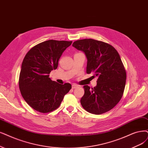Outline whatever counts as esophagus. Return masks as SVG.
I'll use <instances>...</instances> for the list:
<instances>
[{
  "label": "esophagus",
  "instance_id": "obj_1",
  "mask_svg": "<svg viewBox=\"0 0 148 148\" xmlns=\"http://www.w3.org/2000/svg\"><path fill=\"white\" fill-rule=\"evenodd\" d=\"M79 86L77 85H76V84H73L72 85V88H73V89H75V88H77Z\"/></svg>",
  "mask_w": 148,
  "mask_h": 148
}]
</instances>
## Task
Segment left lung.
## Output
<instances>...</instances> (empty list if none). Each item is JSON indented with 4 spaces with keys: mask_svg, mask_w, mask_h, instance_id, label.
Returning <instances> with one entry per match:
<instances>
[{
    "mask_svg": "<svg viewBox=\"0 0 148 148\" xmlns=\"http://www.w3.org/2000/svg\"><path fill=\"white\" fill-rule=\"evenodd\" d=\"M73 46L85 52L86 73L97 77V85H84L80 103L89 113L101 114L116 106L123 95L126 71L117 51L109 44L93 39L75 41Z\"/></svg>",
    "mask_w": 148,
    "mask_h": 148,
    "instance_id": "8db88e82",
    "label": "left lung"
}]
</instances>
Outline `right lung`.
<instances>
[{
  "instance_id": "right-lung-1",
  "label": "right lung",
  "mask_w": 148,
  "mask_h": 148,
  "mask_svg": "<svg viewBox=\"0 0 148 148\" xmlns=\"http://www.w3.org/2000/svg\"><path fill=\"white\" fill-rule=\"evenodd\" d=\"M72 42L47 40L34 46L25 55L19 74V90L25 102L36 111L46 113L56 110L72 88L69 83L59 84L49 77Z\"/></svg>"
}]
</instances>
